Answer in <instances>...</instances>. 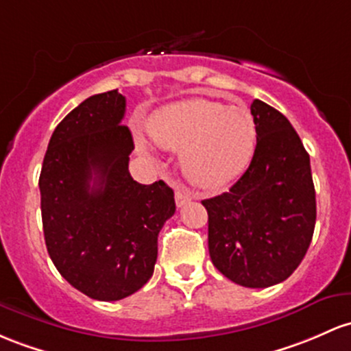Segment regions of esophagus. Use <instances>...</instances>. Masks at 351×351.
Segmentation results:
<instances>
[{"label":"esophagus","mask_w":351,"mask_h":351,"mask_svg":"<svg viewBox=\"0 0 351 351\" xmlns=\"http://www.w3.org/2000/svg\"><path fill=\"white\" fill-rule=\"evenodd\" d=\"M175 202H176V206H178V208H182V206L186 205V203H190L191 202L190 191H188L186 188H176Z\"/></svg>","instance_id":"1"}]
</instances>
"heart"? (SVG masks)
<instances>
[{
  "label": "heart",
  "mask_w": 351,
  "mask_h": 351,
  "mask_svg": "<svg viewBox=\"0 0 351 351\" xmlns=\"http://www.w3.org/2000/svg\"><path fill=\"white\" fill-rule=\"evenodd\" d=\"M149 136L180 152L183 175L196 186L218 188L245 173L255 155L258 128L246 108L191 98L158 110L148 121Z\"/></svg>",
  "instance_id": "1"
}]
</instances>
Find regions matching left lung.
Masks as SVG:
<instances>
[{
  "label": "left lung",
  "instance_id": "1",
  "mask_svg": "<svg viewBox=\"0 0 351 351\" xmlns=\"http://www.w3.org/2000/svg\"><path fill=\"white\" fill-rule=\"evenodd\" d=\"M255 155L230 191L203 199L211 261L248 288L282 283L311 243L317 199L310 156L291 123L267 103H252Z\"/></svg>",
  "mask_w": 351,
  "mask_h": 351
}]
</instances>
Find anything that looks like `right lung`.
Wrapping results in <instances>:
<instances>
[{"label":"right lung","instance_id":"right-lung-1","mask_svg":"<svg viewBox=\"0 0 351 351\" xmlns=\"http://www.w3.org/2000/svg\"><path fill=\"white\" fill-rule=\"evenodd\" d=\"M125 96H90L51 134L40 175L46 248L58 271L82 293L117 302L152 278L158 233L175 215L165 182L140 184L128 171L134 149L121 125Z\"/></svg>","mask_w":351,"mask_h":351}]
</instances>
